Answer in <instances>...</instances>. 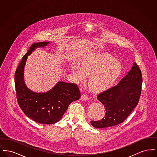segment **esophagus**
<instances>
[{
    "mask_svg": "<svg viewBox=\"0 0 157 157\" xmlns=\"http://www.w3.org/2000/svg\"><path fill=\"white\" fill-rule=\"evenodd\" d=\"M89 99H90L88 95H85V94H83L82 96H81V101H88Z\"/></svg>",
    "mask_w": 157,
    "mask_h": 157,
    "instance_id": "esophagus-1",
    "label": "esophagus"
}]
</instances>
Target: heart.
Masks as SVG:
<instances>
[{
	"mask_svg": "<svg viewBox=\"0 0 157 157\" xmlns=\"http://www.w3.org/2000/svg\"><path fill=\"white\" fill-rule=\"evenodd\" d=\"M80 65L73 64L72 74L78 81H83L90 75L88 83L91 90L103 92L117 81L122 70L119 60L106 52H90L80 59Z\"/></svg>",
	"mask_w": 157,
	"mask_h": 157,
	"instance_id": "b5f03b06",
	"label": "heart"
}]
</instances>
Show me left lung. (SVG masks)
I'll return each mask as SVG.
<instances>
[{
  "label": "left lung",
  "mask_w": 157,
  "mask_h": 157,
  "mask_svg": "<svg viewBox=\"0 0 157 157\" xmlns=\"http://www.w3.org/2000/svg\"><path fill=\"white\" fill-rule=\"evenodd\" d=\"M142 82L141 71L135 62L117 86L98 95V100L104 106L105 115L102 120L91 121V125L106 128L122 123L139 102Z\"/></svg>",
  "instance_id": "obj_1"
}]
</instances>
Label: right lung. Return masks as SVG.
Segmentation results:
<instances>
[{"label": "right lung", "mask_w": 157, "mask_h": 157, "mask_svg": "<svg viewBox=\"0 0 157 157\" xmlns=\"http://www.w3.org/2000/svg\"><path fill=\"white\" fill-rule=\"evenodd\" d=\"M50 42L35 43L23 56L15 74V84L18 104L25 114L42 124H53L59 121L69 104L81 98L77 85L59 81L46 92H35L29 90L24 81V71L29 55L35 49L44 48Z\"/></svg>", "instance_id": "1"}]
</instances>
